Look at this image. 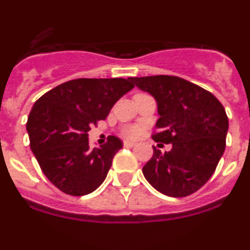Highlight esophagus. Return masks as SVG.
Instances as JSON below:
<instances>
[{"instance_id":"34e87169","label":"esophagus","mask_w":250,"mask_h":250,"mask_svg":"<svg viewBox=\"0 0 250 250\" xmlns=\"http://www.w3.org/2000/svg\"><path fill=\"white\" fill-rule=\"evenodd\" d=\"M123 145H125V147H133L136 144L131 141H123Z\"/></svg>"}]
</instances>
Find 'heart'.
Segmentation results:
<instances>
[{
    "mask_svg": "<svg viewBox=\"0 0 250 250\" xmlns=\"http://www.w3.org/2000/svg\"><path fill=\"white\" fill-rule=\"evenodd\" d=\"M125 135L128 136V137H137L140 135V129L137 127H128V128L125 129Z\"/></svg>",
    "mask_w": 250,
    "mask_h": 250,
    "instance_id": "obj_1",
    "label": "heart"
}]
</instances>
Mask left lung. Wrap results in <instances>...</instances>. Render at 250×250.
<instances>
[{
	"instance_id": "8db88e82",
	"label": "left lung",
	"mask_w": 250,
	"mask_h": 250,
	"mask_svg": "<svg viewBox=\"0 0 250 250\" xmlns=\"http://www.w3.org/2000/svg\"><path fill=\"white\" fill-rule=\"evenodd\" d=\"M157 103L160 118L152 140L171 144V150L154 155L142 167L155 189L169 197L197 192L215 171L226 146L229 119L213 94L178 76L129 77Z\"/></svg>"
}]
</instances>
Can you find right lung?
<instances>
[{
  "label": "right lung",
  "mask_w": 250,
  "mask_h": 250,
  "mask_svg": "<svg viewBox=\"0 0 250 250\" xmlns=\"http://www.w3.org/2000/svg\"><path fill=\"white\" fill-rule=\"evenodd\" d=\"M133 87L129 79H76L35 102L26 123L30 148L44 175L58 189L85 196L105 180L123 144L109 136L100 147L91 148L87 132Z\"/></svg>",
  "instance_id": "right-lung-1"
}]
</instances>
